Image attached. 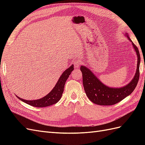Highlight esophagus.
<instances>
[{"label":"esophagus","mask_w":145,"mask_h":145,"mask_svg":"<svg viewBox=\"0 0 145 145\" xmlns=\"http://www.w3.org/2000/svg\"><path fill=\"white\" fill-rule=\"evenodd\" d=\"M74 64L76 68H78L82 65V62L79 60H76L74 62Z\"/></svg>","instance_id":"obj_1"}]
</instances>
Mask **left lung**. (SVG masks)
<instances>
[{
    "label": "left lung",
    "instance_id": "obj_1",
    "mask_svg": "<svg viewBox=\"0 0 145 145\" xmlns=\"http://www.w3.org/2000/svg\"><path fill=\"white\" fill-rule=\"evenodd\" d=\"M125 36L132 43L137 57V65L134 77L126 85L120 88L109 87L100 80L88 67L81 66L80 70L83 76V85L87 97L95 104L99 105H112L117 103L133 93L139 79L140 56L137 47L131 40L127 33Z\"/></svg>",
    "mask_w": 145,
    "mask_h": 145
}]
</instances>
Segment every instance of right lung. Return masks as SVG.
<instances>
[{
    "mask_svg": "<svg viewBox=\"0 0 145 145\" xmlns=\"http://www.w3.org/2000/svg\"><path fill=\"white\" fill-rule=\"evenodd\" d=\"M73 70L74 65H72L71 67L66 69L62 74V75L59 78L57 82L53 88V89L47 95H46L45 97L40 99L34 100H27L20 98L19 96H17V97L21 101H22V102L31 105V106L38 108L46 107L57 103L62 97L65 82Z\"/></svg>",
    "mask_w": 145,
    "mask_h": 145,
    "instance_id": "obj_1",
    "label": "right lung"
}]
</instances>
